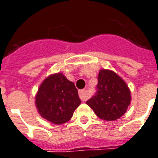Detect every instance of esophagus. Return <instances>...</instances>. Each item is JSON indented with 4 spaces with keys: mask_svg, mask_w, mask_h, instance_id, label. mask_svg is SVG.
I'll use <instances>...</instances> for the list:
<instances>
[{
    "mask_svg": "<svg viewBox=\"0 0 158 158\" xmlns=\"http://www.w3.org/2000/svg\"><path fill=\"white\" fill-rule=\"evenodd\" d=\"M79 97H80V99L83 101H85L86 100L88 99V95H87V92H86V91L84 90V89H83V90H79Z\"/></svg>",
    "mask_w": 158,
    "mask_h": 158,
    "instance_id": "esophagus-1",
    "label": "esophagus"
}]
</instances>
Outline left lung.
I'll use <instances>...</instances> for the list:
<instances>
[{
	"label": "left lung",
	"instance_id": "left-lung-1",
	"mask_svg": "<svg viewBox=\"0 0 158 158\" xmlns=\"http://www.w3.org/2000/svg\"><path fill=\"white\" fill-rule=\"evenodd\" d=\"M97 91L86 104L100 118L114 121L127 112L131 96L127 84L114 71L101 70L98 75Z\"/></svg>",
	"mask_w": 158,
	"mask_h": 158
}]
</instances>
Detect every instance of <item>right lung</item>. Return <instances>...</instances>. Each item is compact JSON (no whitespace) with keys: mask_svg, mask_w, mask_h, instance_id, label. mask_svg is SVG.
<instances>
[{"mask_svg":"<svg viewBox=\"0 0 158 158\" xmlns=\"http://www.w3.org/2000/svg\"><path fill=\"white\" fill-rule=\"evenodd\" d=\"M35 100L40 115L56 125L70 121L81 104L74 83L61 72L48 75L42 82Z\"/></svg>","mask_w":158,"mask_h":158,"instance_id":"right-lung-1","label":"right lung"}]
</instances>
